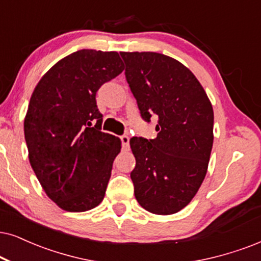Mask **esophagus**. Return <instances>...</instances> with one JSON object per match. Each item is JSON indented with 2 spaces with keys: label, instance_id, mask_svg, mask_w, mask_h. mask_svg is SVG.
Here are the masks:
<instances>
[{
  "label": "esophagus",
  "instance_id": "obj_1",
  "mask_svg": "<svg viewBox=\"0 0 261 261\" xmlns=\"http://www.w3.org/2000/svg\"><path fill=\"white\" fill-rule=\"evenodd\" d=\"M120 141H121V144H123L124 149H127L128 143H130V137L126 136V135H124V136L120 137Z\"/></svg>",
  "mask_w": 261,
  "mask_h": 261
}]
</instances>
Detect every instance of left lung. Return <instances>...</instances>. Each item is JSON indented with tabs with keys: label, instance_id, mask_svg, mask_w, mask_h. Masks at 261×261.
<instances>
[{
	"label": "left lung",
	"instance_id": "obj_1",
	"mask_svg": "<svg viewBox=\"0 0 261 261\" xmlns=\"http://www.w3.org/2000/svg\"><path fill=\"white\" fill-rule=\"evenodd\" d=\"M125 75L144 120L156 114L154 140L133 137L135 196L148 212H179L196 195L213 146V108L189 68L154 51H121Z\"/></svg>",
	"mask_w": 261,
	"mask_h": 261
}]
</instances>
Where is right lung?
<instances>
[{"instance_id": "obj_1", "label": "right lung", "mask_w": 261, "mask_h": 261, "mask_svg": "<svg viewBox=\"0 0 261 261\" xmlns=\"http://www.w3.org/2000/svg\"><path fill=\"white\" fill-rule=\"evenodd\" d=\"M123 70L117 51L82 49L53 66L30 98V164L49 199L67 212H85L105 197L121 142L100 130L96 91Z\"/></svg>"}]
</instances>
